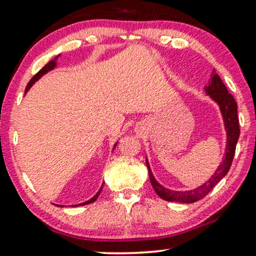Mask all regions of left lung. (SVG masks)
I'll use <instances>...</instances> for the list:
<instances>
[{
	"mask_svg": "<svg viewBox=\"0 0 256 256\" xmlns=\"http://www.w3.org/2000/svg\"><path fill=\"white\" fill-rule=\"evenodd\" d=\"M204 90L208 96H210L212 100L218 104L224 118V130H226L227 134V144L226 151H224V160L222 162L219 164L218 170L214 172V174L212 175L204 184H202L201 186H198V188L194 190L180 192V190H168L166 188H164L162 184H159L157 180L154 178L152 172H151L148 159L146 158V167H148L149 170V178L154 192L157 193L162 200H166L168 202L193 203L201 200V198H204L206 194L214 188L216 184H218L219 182L227 175V172L230 170L234 154H235L236 150V144L240 134V122H238L237 116V104L232 94L228 92L227 86H224L222 79H220V76L216 74V70L212 71L209 84L204 86Z\"/></svg>",
	"mask_w": 256,
	"mask_h": 256,
	"instance_id": "left-lung-1",
	"label": "left lung"
}]
</instances>
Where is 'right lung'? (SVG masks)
I'll list each match as a JSON object with an SVG mask.
<instances>
[{"label": "right lung", "mask_w": 256, "mask_h": 256, "mask_svg": "<svg viewBox=\"0 0 256 256\" xmlns=\"http://www.w3.org/2000/svg\"><path fill=\"white\" fill-rule=\"evenodd\" d=\"M58 56L60 55H58L56 56V58H54V60H52L50 62H48L46 64V66L42 68V70L38 72V73H36V74H34L32 78V80L29 81V84H27V86H26V90H24V94H27L28 92H29V89L32 88V84H34V82L36 81H38L40 79V78L44 76V74H46V73H48L50 71H52V70H54L55 68V66H56V60H58ZM116 144H118V142H116L115 144V146H114V148L116 146ZM102 186H104V183L102 184V188H99V190L98 192L96 193V196H92V198H90V200H88V201H86V202H84V203H80V204H74V206H86V204H89V203H92V202H94L98 198V196H99V194H100V192H102ZM58 206H60V204H56Z\"/></svg>", "instance_id": "right-lung-1"}]
</instances>
